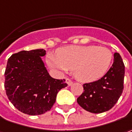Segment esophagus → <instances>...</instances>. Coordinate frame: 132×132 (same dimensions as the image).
I'll return each instance as SVG.
<instances>
[{"label":"esophagus","mask_w":132,"mask_h":132,"mask_svg":"<svg viewBox=\"0 0 132 132\" xmlns=\"http://www.w3.org/2000/svg\"><path fill=\"white\" fill-rule=\"evenodd\" d=\"M66 82L68 84V86H72V84H73V82H72V80L71 79H69V78H66Z\"/></svg>","instance_id":"obj_1"}]
</instances>
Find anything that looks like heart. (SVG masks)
Masks as SVG:
<instances>
[{
  "instance_id": "heart-1",
  "label": "heart",
  "mask_w": 132,
  "mask_h": 132,
  "mask_svg": "<svg viewBox=\"0 0 132 132\" xmlns=\"http://www.w3.org/2000/svg\"><path fill=\"white\" fill-rule=\"evenodd\" d=\"M112 52L105 46H76L60 49L58 56L50 55V66L63 72L74 71L77 80L92 82L106 74L112 61Z\"/></svg>"
}]
</instances>
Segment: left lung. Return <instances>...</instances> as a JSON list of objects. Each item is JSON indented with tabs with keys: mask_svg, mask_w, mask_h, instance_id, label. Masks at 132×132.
<instances>
[{
	"mask_svg": "<svg viewBox=\"0 0 132 132\" xmlns=\"http://www.w3.org/2000/svg\"><path fill=\"white\" fill-rule=\"evenodd\" d=\"M124 75L123 61L116 52L112 66L103 77L83 84V92L77 99V103L91 113L98 114L110 110L123 93Z\"/></svg>",
	"mask_w": 132,
	"mask_h": 132,
	"instance_id": "left-lung-1",
	"label": "left lung"
}]
</instances>
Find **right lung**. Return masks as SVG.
I'll return each instance as SVG.
<instances>
[{
	"label": "right lung",
	"instance_id": "1",
	"mask_svg": "<svg viewBox=\"0 0 132 132\" xmlns=\"http://www.w3.org/2000/svg\"><path fill=\"white\" fill-rule=\"evenodd\" d=\"M43 49L20 51L12 55L5 70L4 88L12 105L29 115L49 111L60 89L67 86L65 80L52 77L41 57Z\"/></svg>",
	"mask_w": 132,
	"mask_h": 132
}]
</instances>
